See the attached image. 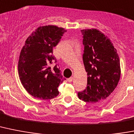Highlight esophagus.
I'll use <instances>...</instances> for the list:
<instances>
[{"label": "esophagus", "instance_id": "34e87169", "mask_svg": "<svg viewBox=\"0 0 134 134\" xmlns=\"http://www.w3.org/2000/svg\"><path fill=\"white\" fill-rule=\"evenodd\" d=\"M73 77H70V78H69L68 79H67V81L69 82H72V80H73Z\"/></svg>", "mask_w": 134, "mask_h": 134}]
</instances>
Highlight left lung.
Wrapping results in <instances>:
<instances>
[{
    "mask_svg": "<svg viewBox=\"0 0 134 134\" xmlns=\"http://www.w3.org/2000/svg\"><path fill=\"white\" fill-rule=\"evenodd\" d=\"M81 32L87 85L78 96L87 103H96L108 97L118 85L121 73L120 59L110 39L98 29H82Z\"/></svg>",
    "mask_w": 134,
    "mask_h": 134,
    "instance_id": "1",
    "label": "left lung"
}]
</instances>
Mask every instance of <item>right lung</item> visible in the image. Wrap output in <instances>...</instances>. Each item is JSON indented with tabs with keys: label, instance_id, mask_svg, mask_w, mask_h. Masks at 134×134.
<instances>
[{
	"label": "right lung",
	"instance_id": "obj_1",
	"mask_svg": "<svg viewBox=\"0 0 134 134\" xmlns=\"http://www.w3.org/2000/svg\"><path fill=\"white\" fill-rule=\"evenodd\" d=\"M56 25L41 26L33 31L20 52L18 70L24 88L34 97L49 100L56 97L63 78L53 56V48L66 32Z\"/></svg>",
	"mask_w": 134,
	"mask_h": 134
}]
</instances>
